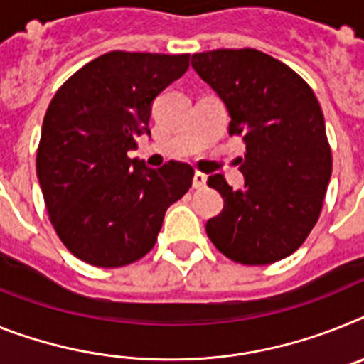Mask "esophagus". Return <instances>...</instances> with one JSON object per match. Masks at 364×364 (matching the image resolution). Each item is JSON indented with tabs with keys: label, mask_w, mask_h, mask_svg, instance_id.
Returning <instances> with one entry per match:
<instances>
[{
	"label": "esophagus",
	"mask_w": 364,
	"mask_h": 364,
	"mask_svg": "<svg viewBox=\"0 0 364 364\" xmlns=\"http://www.w3.org/2000/svg\"><path fill=\"white\" fill-rule=\"evenodd\" d=\"M205 185H207V176H205V173H201V172L194 173V179H192V187L200 191V188H205Z\"/></svg>",
	"instance_id": "1"
}]
</instances>
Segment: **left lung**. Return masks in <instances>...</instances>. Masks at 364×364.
<instances>
[{"instance_id": "left-lung-1", "label": "left lung", "mask_w": 364, "mask_h": 364, "mask_svg": "<svg viewBox=\"0 0 364 364\" xmlns=\"http://www.w3.org/2000/svg\"><path fill=\"white\" fill-rule=\"evenodd\" d=\"M192 68L225 103L229 135L246 142L244 188L220 173L207 185L224 209L207 220L216 250L240 264H270L300 248L322 210L331 149L320 103L287 64L257 50L192 55Z\"/></svg>"}]
</instances>
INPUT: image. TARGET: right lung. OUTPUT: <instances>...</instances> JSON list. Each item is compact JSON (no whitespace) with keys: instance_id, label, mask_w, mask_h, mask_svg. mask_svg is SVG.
<instances>
[{"instance_id":"obj_1","label":"right lung","mask_w":364,"mask_h":364,"mask_svg":"<svg viewBox=\"0 0 364 364\" xmlns=\"http://www.w3.org/2000/svg\"><path fill=\"white\" fill-rule=\"evenodd\" d=\"M191 55L111 51L57 90L42 124L36 176L59 239L81 261L118 268L157 242L164 213L192 185L191 164L129 159L149 135L151 103Z\"/></svg>"}]
</instances>
